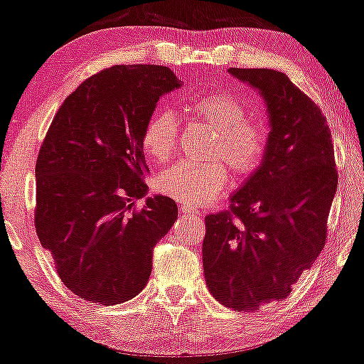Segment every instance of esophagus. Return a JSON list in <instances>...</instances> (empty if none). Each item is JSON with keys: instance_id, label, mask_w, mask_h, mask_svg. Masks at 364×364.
I'll return each mask as SVG.
<instances>
[{"instance_id": "obj_1", "label": "esophagus", "mask_w": 364, "mask_h": 364, "mask_svg": "<svg viewBox=\"0 0 364 364\" xmlns=\"http://www.w3.org/2000/svg\"><path fill=\"white\" fill-rule=\"evenodd\" d=\"M178 207H181V212L183 215H200V210H198L197 207L188 205V203H181Z\"/></svg>"}]
</instances>
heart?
<instances>
[{
    "label": "heart",
    "mask_w": 364,
    "mask_h": 364,
    "mask_svg": "<svg viewBox=\"0 0 364 364\" xmlns=\"http://www.w3.org/2000/svg\"><path fill=\"white\" fill-rule=\"evenodd\" d=\"M191 111L215 129L207 162H177L157 177L156 186L164 196L188 205H203L225 191L230 168L233 177L248 178L262 167L272 141L265 119L250 117L240 99L225 91L207 92L193 99ZM178 122L167 109L156 111L142 131V147L154 162H168L176 154Z\"/></svg>",
    "instance_id": "1"
}]
</instances>
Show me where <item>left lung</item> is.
<instances>
[{
    "label": "left lung",
    "instance_id": "left-lung-1",
    "mask_svg": "<svg viewBox=\"0 0 364 364\" xmlns=\"http://www.w3.org/2000/svg\"><path fill=\"white\" fill-rule=\"evenodd\" d=\"M228 73L265 97L272 141L262 167L233 193L228 210L205 217L202 260L212 295L248 313L285 300L325 248L338 171L325 114L287 74Z\"/></svg>",
    "mask_w": 364,
    "mask_h": 364
}]
</instances>
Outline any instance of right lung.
Masks as SVG:
<instances>
[{"label":"right lung","instance_id":"1","mask_svg":"<svg viewBox=\"0 0 364 364\" xmlns=\"http://www.w3.org/2000/svg\"><path fill=\"white\" fill-rule=\"evenodd\" d=\"M171 69L121 64L92 74L58 109L36 161L34 227L61 282L82 300L117 305L152 272L156 243L177 218L172 198L147 192L142 131Z\"/></svg>","mask_w":364,"mask_h":364}]
</instances>
